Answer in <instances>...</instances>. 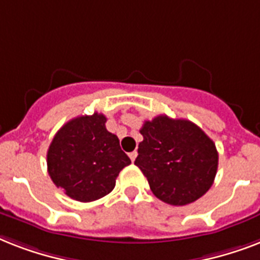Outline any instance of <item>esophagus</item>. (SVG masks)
<instances>
[{"instance_id":"1","label":"esophagus","mask_w":260,"mask_h":260,"mask_svg":"<svg viewBox=\"0 0 260 260\" xmlns=\"http://www.w3.org/2000/svg\"><path fill=\"white\" fill-rule=\"evenodd\" d=\"M136 156H138V152H136V151H134V152H131V154H129V158H131V160H132V162H135Z\"/></svg>"}]
</instances>
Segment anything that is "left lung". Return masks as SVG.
I'll return each mask as SVG.
<instances>
[{
    "label": "left lung",
    "mask_w": 260,
    "mask_h": 260,
    "mask_svg": "<svg viewBox=\"0 0 260 260\" xmlns=\"http://www.w3.org/2000/svg\"><path fill=\"white\" fill-rule=\"evenodd\" d=\"M135 165L147 177L155 197L170 205L197 201L210 189L217 173L213 140L194 122L156 116L143 124Z\"/></svg>",
    "instance_id": "8db88e82"
}]
</instances>
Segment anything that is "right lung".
<instances>
[{
    "instance_id": "1",
    "label": "right lung",
    "mask_w": 260,
    "mask_h": 260,
    "mask_svg": "<svg viewBox=\"0 0 260 260\" xmlns=\"http://www.w3.org/2000/svg\"><path fill=\"white\" fill-rule=\"evenodd\" d=\"M106 117L94 112L66 122L52 139L47 169L56 187L73 200L91 202L114 189L116 178L131 165L116 135L105 126Z\"/></svg>"
}]
</instances>
